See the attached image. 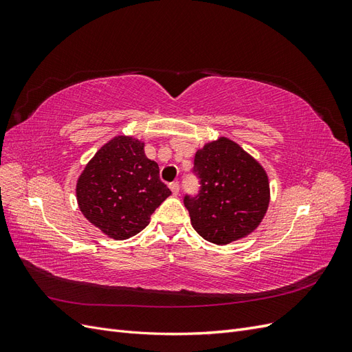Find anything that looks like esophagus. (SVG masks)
Returning <instances> with one entry per match:
<instances>
[{
  "mask_svg": "<svg viewBox=\"0 0 352 352\" xmlns=\"http://www.w3.org/2000/svg\"><path fill=\"white\" fill-rule=\"evenodd\" d=\"M168 188H170V190H172L173 195H177V194H179V188H180V186H179L177 182H172V184L168 185Z\"/></svg>",
  "mask_w": 352,
  "mask_h": 352,
  "instance_id": "34e87169",
  "label": "esophagus"
}]
</instances>
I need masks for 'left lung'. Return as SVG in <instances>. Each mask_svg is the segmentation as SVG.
<instances>
[{
	"instance_id": "left-lung-1",
	"label": "left lung",
	"mask_w": 352,
	"mask_h": 352,
	"mask_svg": "<svg viewBox=\"0 0 352 352\" xmlns=\"http://www.w3.org/2000/svg\"><path fill=\"white\" fill-rule=\"evenodd\" d=\"M194 172L199 194L184 202L202 238L226 245L258 228L270 202L269 177L241 145L225 136L206 144L195 154Z\"/></svg>"
}]
</instances>
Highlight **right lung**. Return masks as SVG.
Instances as JSON below:
<instances>
[{
	"label": "right lung",
	"mask_w": 352,
	"mask_h": 352,
	"mask_svg": "<svg viewBox=\"0 0 352 352\" xmlns=\"http://www.w3.org/2000/svg\"><path fill=\"white\" fill-rule=\"evenodd\" d=\"M144 146L133 136H114L95 153L78 179L82 214L116 241L145 229L155 208L172 195Z\"/></svg>",
	"instance_id": "obj_1"
}]
</instances>
